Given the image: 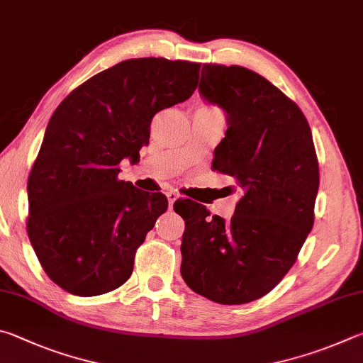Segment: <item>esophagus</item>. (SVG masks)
Segmentation results:
<instances>
[{"label":"esophagus","instance_id":"esophagus-1","mask_svg":"<svg viewBox=\"0 0 363 363\" xmlns=\"http://www.w3.org/2000/svg\"><path fill=\"white\" fill-rule=\"evenodd\" d=\"M167 199H169V206L172 207L175 204V201L178 199V193H175V191H169L167 193Z\"/></svg>","mask_w":363,"mask_h":363}]
</instances>
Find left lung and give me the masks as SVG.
Instances as JSON below:
<instances>
[{
	"instance_id": "obj_1",
	"label": "left lung",
	"mask_w": 363,
	"mask_h": 363,
	"mask_svg": "<svg viewBox=\"0 0 363 363\" xmlns=\"http://www.w3.org/2000/svg\"><path fill=\"white\" fill-rule=\"evenodd\" d=\"M199 94L225 111L228 130L212 169L236 178L240 199L228 221L196 202L174 206L186 225L180 272L211 301L250 303L282 281L313 230V133L295 101L249 68L206 63Z\"/></svg>"
}]
</instances>
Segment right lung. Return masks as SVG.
I'll return each mask as SVG.
<instances>
[{"label": "right lung", "instance_id": "add662e5", "mask_svg": "<svg viewBox=\"0 0 363 363\" xmlns=\"http://www.w3.org/2000/svg\"><path fill=\"white\" fill-rule=\"evenodd\" d=\"M199 68L162 57L119 62L50 116L28 177L27 230L43 269L68 294L104 295L130 277L167 198L119 180L118 164L140 157L157 111L191 97Z\"/></svg>", "mask_w": 363, "mask_h": 363}]
</instances>
